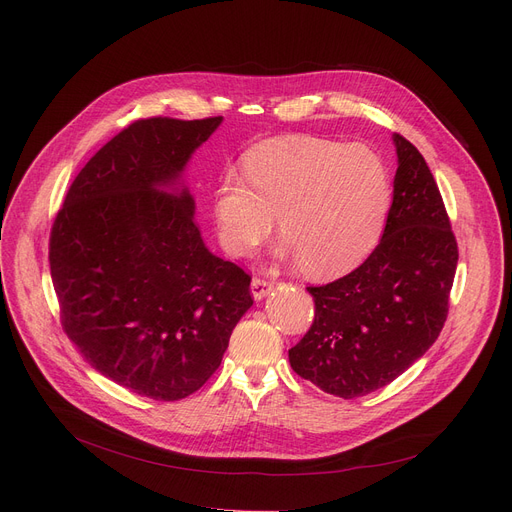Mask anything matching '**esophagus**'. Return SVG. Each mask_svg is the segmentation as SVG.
<instances>
[{
  "label": "esophagus",
  "instance_id": "esophagus-1",
  "mask_svg": "<svg viewBox=\"0 0 512 512\" xmlns=\"http://www.w3.org/2000/svg\"><path fill=\"white\" fill-rule=\"evenodd\" d=\"M272 288H274V284L272 282H267V280H263V278H253V282H251V294H253V299L255 301H263L267 294L272 292Z\"/></svg>",
  "mask_w": 512,
  "mask_h": 512
}]
</instances>
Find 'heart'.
Returning <instances> with one entry per match:
<instances>
[{
  "instance_id": "1",
  "label": "heart",
  "mask_w": 512,
  "mask_h": 512,
  "mask_svg": "<svg viewBox=\"0 0 512 512\" xmlns=\"http://www.w3.org/2000/svg\"><path fill=\"white\" fill-rule=\"evenodd\" d=\"M245 178L226 174L213 191V222L232 257L251 255L278 218L280 255L301 259L315 280L348 274L373 251L390 209V176L365 145L278 137L253 147Z\"/></svg>"
}]
</instances>
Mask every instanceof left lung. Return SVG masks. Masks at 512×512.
<instances>
[{
  "label": "left lung",
  "instance_id": "obj_1",
  "mask_svg": "<svg viewBox=\"0 0 512 512\" xmlns=\"http://www.w3.org/2000/svg\"><path fill=\"white\" fill-rule=\"evenodd\" d=\"M398 168L384 236L348 276L309 286L315 319L288 351L301 378L340 398L394 382L440 336L459 249L423 155L392 134Z\"/></svg>",
  "mask_w": 512,
  "mask_h": 512
}]
</instances>
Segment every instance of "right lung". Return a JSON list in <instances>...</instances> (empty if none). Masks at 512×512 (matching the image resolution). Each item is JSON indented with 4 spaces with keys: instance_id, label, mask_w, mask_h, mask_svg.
Listing matches in <instances>:
<instances>
[{
    "instance_id": "right-lung-1",
    "label": "right lung",
    "mask_w": 512,
    "mask_h": 512,
    "mask_svg": "<svg viewBox=\"0 0 512 512\" xmlns=\"http://www.w3.org/2000/svg\"><path fill=\"white\" fill-rule=\"evenodd\" d=\"M224 118L124 128L74 178L49 238L62 326L105 378L153 400L197 392L251 305V278L213 255L184 184Z\"/></svg>"
}]
</instances>
